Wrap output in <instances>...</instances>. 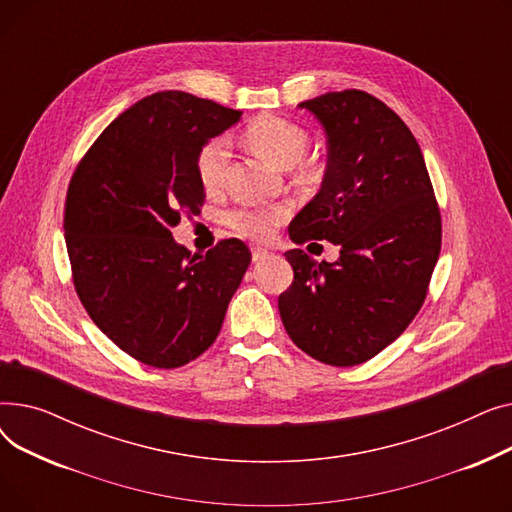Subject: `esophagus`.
<instances>
[{
    "label": "esophagus",
    "mask_w": 512,
    "mask_h": 512,
    "mask_svg": "<svg viewBox=\"0 0 512 512\" xmlns=\"http://www.w3.org/2000/svg\"><path fill=\"white\" fill-rule=\"evenodd\" d=\"M251 253H253V261H263L265 257H270V251L263 249V247H253Z\"/></svg>",
    "instance_id": "34e87169"
}]
</instances>
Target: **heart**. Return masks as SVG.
Segmentation results:
<instances>
[{"label": "heart", "mask_w": 512, "mask_h": 512, "mask_svg": "<svg viewBox=\"0 0 512 512\" xmlns=\"http://www.w3.org/2000/svg\"><path fill=\"white\" fill-rule=\"evenodd\" d=\"M245 139L253 151L267 157L282 168H290L305 157L309 149V134L299 124L278 116H261L245 128ZM230 139L213 137L197 153V176L207 191H218L226 180L230 164ZM303 164V161H301ZM292 207L288 203L245 205L228 213V226L245 238L263 240L276 226L288 220Z\"/></svg>", "instance_id": "obj_1"}]
</instances>
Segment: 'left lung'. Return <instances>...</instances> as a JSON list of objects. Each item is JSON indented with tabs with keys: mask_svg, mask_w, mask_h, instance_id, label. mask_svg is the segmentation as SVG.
Returning <instances> with one entry per match:
<instances>
[{
	"mask_svg": "<svg viewBox=\"0 0 512 512\" xmlns=\"http://www.w3.org/2000/svg\"><path fill=\"white\" fill-rule=\"evenodd\" d=\"M299 105L326 130L328 170L288 234L297 245L330 240L340 259L286 251L294 278L278 309L301 351L353 367L419 313L442 247L440 207L413 132L384 101L344 89Z\"/></svg>",
	"mask_w": 512,
	"mask_h": 512,
	"instance_id": "obj_1",
	"label": "left lung"
}]
</instances>
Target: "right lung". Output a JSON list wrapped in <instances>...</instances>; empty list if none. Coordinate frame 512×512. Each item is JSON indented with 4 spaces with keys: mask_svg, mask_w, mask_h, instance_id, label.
<instances>
[{
    "mask_svg": "<svg viewBox=\"0 0 512 512\" xmlns=\"http://www.w3.org/2000/svg\"><path fill=\"white\" fill-rule=\"evenodd\" d=\"M240 114L182 91L155 93L107 126L70 178L74 290L95 326L149 367H182L207 351L251 263L238 238L205 255L172 238L180 215L205 203L199 149Z\"/></svg>",
    "mask_w": 512,
    "mask_h": 512,
    "instance_id": "obj_1",
    "label": "right lung"
}]
</instances>
